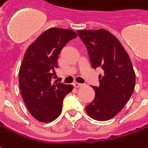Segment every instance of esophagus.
<instances>
[{"instance_id":"1","label":"esophagus","mask_w":148,"mask_h":148,"mask_svg":"<svg viewBox=\"0 0 148 148\" xmlns=\"http://www.w3.org/2000/svg\"><path fill=\"white\" fill-rule=\"evenodd\" d=\"M82 86V84H81V83H78V82H74V87H76V88H78V87H80V86Z\"/></svg>"}]
</instances>
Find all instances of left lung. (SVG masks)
Masks as SVG:
<instances>
[{
	"label": "left lung",
	"mask_w": 148,
	"mask_h": 148,
	"mask_svg": "<svg viewBox=\"0 0 148 148\" xmlns=\"http://www.w3.org/2000/svg\"><path fill=\"white\" fill-rule=\"evenodd\" d=\"M84 43L92 68H101L99 86H91L95 99L86 106L89 115L99 121L114 117L134 91L135 74L131 59L120 42L109 31L77 30Z\"/></svg>",
	"instance_id": "1"
}]
</instances>
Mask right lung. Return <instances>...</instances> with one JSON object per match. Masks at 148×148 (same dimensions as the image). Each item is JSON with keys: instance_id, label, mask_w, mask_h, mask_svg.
Masks as SVG:
<instances>
[{"instance_id": "1", "label": "right lung", "mask_w": 148, "mask_h": 148, "mask_svg": "<svg viewBox=\"0 0 148 148\" xmlns=\"http://www.w3.org/2000/svg\"><path fill=\"white\" fill-rule=\"evenodd\" d=\"M71 29L51 28L43 32L25 53L19 71L21 94L28 110L40 122H51L59 116L65 96L73 86L51 80L58 68L63 47L77 37Z\"/></svg>"}]
</instances>
